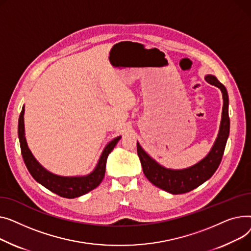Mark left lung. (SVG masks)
<instances>
[{
	"instance_id": "1",
	"label": "left lung",
	"mask_w": 251,
	"mask_h": 251,
	"mask_svg": "<svg viewBox=\"0 0 251 251\" xmlns=\"http://www.w3.org/2000/svg\"><path fill=\"white\" fill-rule=\"evenodd\" d=\"M204 79L211 85L218 87L223 94L222 120H221L219 134L213 148L207 156L191 167L180 170L168 169L157 163L154 159H152L142 149L140 144L137 143L138 155L146 177L157 187L168 191L172 195L188 193V191L197 188L212 177L213 174L218 169L221 161H222L226 143L229 137V98L226 88L222 83L219 82L215 76L208 75L204 77Z\"/></svg>"
}]
</instances>
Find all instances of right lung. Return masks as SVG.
<instances>
[{
    "mask_svg": "<svg viewBox=\"0 0 251 251\" xmlns=\"http://www.w3.org/2000/svg\"><path fill=\"white\" fill-rule=\"evenodd\" d=\"M24 110L25 109L23 106L18 122V137L24 163L28 171L32 175V177L41 185L52 191V193L67 199L81 197L96 188L101 183L102 179L104 178L107 157L122 137H117L107 144L99 158L95 169L90 174L85 176H71V177L60 176L43 168L29 150L25 139Z\"/></svg>",
    "mask_w": 251,
    "mask_h": 251,
    "instance_id": "add662e5",
    "label": "right lung"
}]
</instances>
